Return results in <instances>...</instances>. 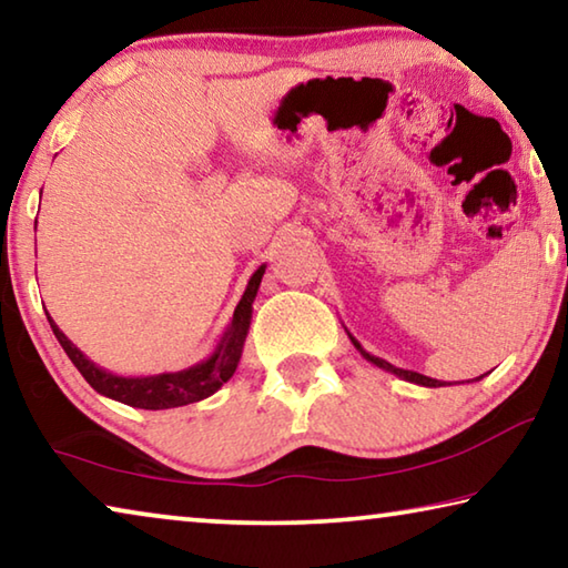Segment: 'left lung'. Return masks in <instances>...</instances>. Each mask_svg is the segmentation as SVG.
I'll return each mask as SVG.
<instances>
[{
    "label": "left lung",
    "mask_w": 568,
    "mask_h": 568,
    "mask_svg": "<svg viewBox=\"0 0 568 568\" xmlns=\"http://www.w3.org/2000/svg\"><path fill=\"white\" fill-rule=\"evenodd\" d=\"M348 338H351V343L355 345V348L361 351V355L368 363H373V365H378V368H383V371H388V373H393V376H398L400 381H408V383H416V386H426V388H438V386H446L444 381H436V378H428V376H420V373H416V371H406V368H396V365H390L388 361H383V358H378V355H371L368 351L363 348V345L353 338V335L348 333ZM478 378H484V376H478ZM476 378V381H478Z\"/></svg>",
    "instance_id": "obj_1"
}]
</instances>
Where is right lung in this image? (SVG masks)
Here are the masks:
<instances>
[{
  "label": "right lung",
  "mask_w": 568,
  "mask_h": 568,
  "mask_svg": "<svg viewBox=\"0 0 568 568\" xmlns=\"http://www.w3.org/2000/svg\"><path fill=\"white\" fill-rule=\"evenodd\" d=\"M265 267L267 265H261L253 275H250L245 293L235 305L233 318H230L223 338L215 345V351L210 353L205 361L190 365L185 371L158 373V376H118V373L102 368V365L90 361L88 355L77 348V345L60 331V325L52 321V315H47V321H50L54 338L60 341L64 353L70 355L74 368L80 371L82 378L88 381L94 390L102 393V396L120 400L124 406L145 410L187 406V403H197L213 396L215 390L223 388V383L233 378L240 355H243L250 321H253V303L265 275Z\"/></svg>",
  "instance_id": "add662e5"
}]
</instances>
